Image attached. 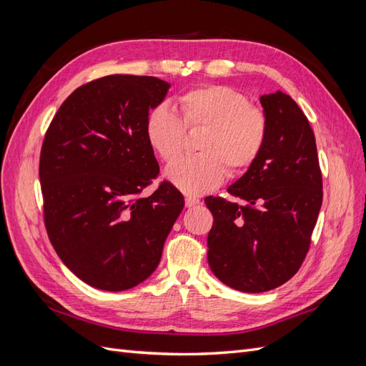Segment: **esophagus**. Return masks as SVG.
I'll return each instance as SVG.
<instances>
[{"mask_svg": "<svg viewBox=\"0 0 366 366\" xmlns=\"http://www.w3.org/2000/svg\"><path fill=\"white\" fill-rule=\"evenodd\" d=\"M198 203H200V200H198V198H195V197H186V198H184V204H186V207L197 206Z\"/></svg>", "mask_w": 366, "mask_h": 366, "instance_id": "esophagus-1", "label": "esophagus"}]
</instances>
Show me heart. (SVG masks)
<instances>
[{
    "label": "heart",
    "mask_w": 366,
    "mask_h": 366,
    "mask_svg": "<svg viewBox=\"0 0 366 366\" xmlns=\"http://www.w3.org/2000/svg\"><path fill=\"white\" fill-rule=\"evenodd\" d=\"M177 114L166 104L156 105L145 120L149 148L164 162L180 156L184 128L203 127L195 156L183 157L166 171L177 189L200 195L215 189L229 175L247 172L258 162L269 139V119L249 97L226 85L197 86L179 97Z\"/></svg>",
    "instance_id": "obj_1"
}]
</instances>
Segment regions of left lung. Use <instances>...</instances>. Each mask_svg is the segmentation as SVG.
Here are the masks:
<instances>
[{
	"label": "left lung",
	"mask_w": 366,
	"mask_h": 366,
	"mask_svg": "<svg viewBox=\"0 0 366 366\" xmlns=\"http://www.w3.org/2000/svg\"><path fill=\"white\" fill-rule=\"evenodd\" d=\"M269 139L258 162L229 186L246 206L206 197L214 215L207 261L217 278L246 293L269 292L301 267L322 206L313 129L282 92L259 97Z\"/></svg>",
	"instance_id": "left-lung-1"
}]
</instances>
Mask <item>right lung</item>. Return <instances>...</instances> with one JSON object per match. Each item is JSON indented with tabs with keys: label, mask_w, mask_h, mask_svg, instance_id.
I'll return each mask as SVG.
<instances>
[{
	"label": "right lung",
	"mask_w": 366,
	"mask_h": 366,
	"mask_svg": "<svg viewBox=\"0 0 366 366\" xmlns=\"http://www.w3.org/2000/svg\"><path fill=\"white\" fill-rule=\"evenodd\" d=\"M169 84L112 74L65 99L44 137L39 180L44 223L62 262L88 285L122 292L157 269L166 237L184 206L159 175L145 120Z\"/></svg>",
	"instance_id": "obj_1"
}]
</instances>
